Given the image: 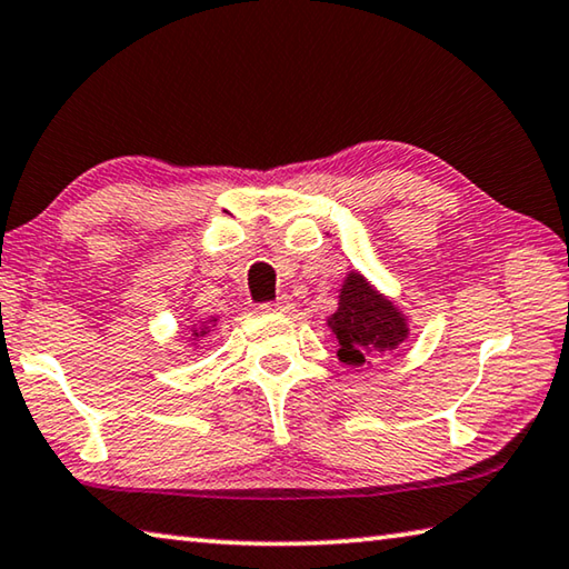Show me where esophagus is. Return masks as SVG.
<instances>
[{"label": "esophagus", "mask_w": 569, "mask_h": 569, "mask_svg": "<svg viewBox=\"0 0 569 569\" xmlns=\"http://www.w3.org/2000/svg\"><path fill=\"white\" fill-rule=\"evenodd\" d=\"M262 312H274V315H282V312H290L292 310V300L290 297H277L274 302H264L259 307Z\"/></svg>", "instance_id": "obj_1"}]
</instances>
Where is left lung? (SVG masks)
<instances>
[{
    "label": "left lung",
    "instance_id": "obj_1",
    "mask_svg": "<svg viewBox=\"0 0 569 569\" xmlns=\"http://www.w3.org/2000/svg\"><path fill=\"white\" fill-rule=\"evenodd\" d=\"M327 327L340 342L337 360L347 367L370 365L367 360L375 355L397 350L410 337V325L400 307L357 269L345 277L337 312L327 320Z\"/></svg>",
    "mask_w": 569,
    "mask_h": 569
}]
</instances>
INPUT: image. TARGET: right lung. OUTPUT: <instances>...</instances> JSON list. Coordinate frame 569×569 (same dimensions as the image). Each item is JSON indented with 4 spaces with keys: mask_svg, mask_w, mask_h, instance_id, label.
<instances>
[{
    "mask_svg": "<svg viewBox=\"0 0 569 569\" xmlns=\"http://www.w3.org/2000/svg\"><path fill=\"white\" fill-rule=\"evenodd\" d=\"M212 327H217V317H207V320H199L187 325V335H189V342L199 345V340H204V337L212 332Z\"/></svg>",
    "mask_w": 569,
    "mask_h": 569,
    "instance_id": "1",
    "label": "right lung"
}]
</instances>
